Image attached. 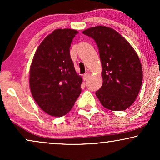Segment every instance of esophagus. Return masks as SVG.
<instances>
[{
	"label": "esophagus",
	"mask_w": 160,
	"mask_h": 160,
	"mask_svg": "<svg viewBox=\"0 0 160 160\" xmlns=\"http://www.w3.org/2000/svg\"><path fill=\"white\" fill-rule=\"evenodd\" d=\"M89 73H85V74H84V76H83V78H84V81H86V80H87V78H89Z\"/></svg>",
	"instance_id": "obj_1"
}]
</instances>
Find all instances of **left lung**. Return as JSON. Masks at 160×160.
<instances>
[{"instance_id":"left-lung-1","label":"left lung","mask_w":160,"mask_h":160,"mask_svg":"<svg viewBox=\"0 0 160 160\" xmlns=\"http://www.w3.org/2000/svg\"><path fill=\"white\" fill-rule=\"evenodd\" d=\"M83 33L92 38L99 49L102 84L96 96L107 109L125 110L135 102L143 81L141 63L136 52L111 28L96 26Z\"/></svg>"}]
</instances>
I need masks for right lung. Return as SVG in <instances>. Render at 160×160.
<instances>
[{
  "mask_svg": "<svg viewBox=\"0 0 160 160\" xmlns=\"http://www.w3.org/2000/svg\"><path fill=\"white\" fill-rule=\"evenodd\" d=\"M78 32L57 29L41 43L30 68L32 98L52 117H62L71 110L81 94L82 78L75 71L70 47Z\"/></svg>",
  "mask_w": 160,
  "mask_h": 160,
  "instance_id": "add662e5",
  "label": "right lung"
}]
</instances>
